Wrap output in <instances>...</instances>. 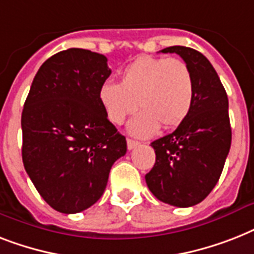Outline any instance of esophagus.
I'll list each match as a JSON object with an SVG mask.
<instances>
[{
  "mask_svg": "<svg viewBox=\"0 0 254 254\" xmlns=\"http://www.w3.org/2000/svg\"><path fill=\"white\" fill-rule=\"evenodd\" d=\"M127 148H129V150H131V148L137 147V146L139 145V142L134 141V139H130V138H127Z\"/></svg>",
  "mask_w": 254,
  "mask_h": 254,
  "instance_id": "34e87169",
  "label": "esophagus"
}]
</instances>
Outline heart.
<instances>
[{
    "label": "heart",
    "instance_id": "1",
    "mask_svg": "<svg viewBox=\"0 0 254 254\" xmlns=\"http://www.w3.org/2000/svg\"><path fill=\"white\" fill-rule=\"evenodd\" d=\"M193 77L184 61L168 57H139L123 70L120 83L106 80L98 92L107 119L123 125L138 108L127 130L145 138L159 127L174 129L184 123L193 104Z\"/></svg>",
    "mask_w": 254,
    "mask_h": 254
}]
</instances>
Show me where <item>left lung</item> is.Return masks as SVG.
<instances>
[{
	"label": "left lung",
	"instance_id": "obj_1",
	"mask_svg": "<svg viewBox=\"0 0 254 254\" xmlns=\"http://www.w3.org/2000/svg\"><path fill=\"white\" fill-rule=\"evenodd\" d=\"M160 52L176 53L184 60L194 95L184 123L151 143L156 158L145 176L146 184L159 201L190 207L213 190L230 152L228 98L213 65L198 51L175 45Z\"/></svg>",
	"mask_w": 254,
	"mask_h": 254
}]
</instances>
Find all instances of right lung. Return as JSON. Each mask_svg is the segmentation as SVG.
Here are the masks:
<instances>
[{"label": "right lung", "mask_w": 254, "mask_h": 254, "mask_svg": "<svg viewBox=\"0 0 254 254\" xmlns=\"http://www.w3.org/2000/svg\"><path fill=\"white\" fill-rule=\"evenodd\" d=\"M107 57L70 48L35 75L22 112V159L39 194L64 214L88 209L106 190L127 139L107 119L99 88L111 75Z\"/></svg>", "instance_id": "obj_1"}]
</instances>
